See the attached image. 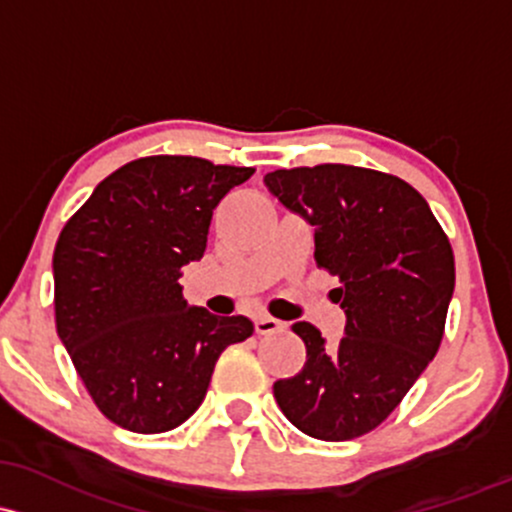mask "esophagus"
<instances>
[{"instance_id":"obj_1","label":"esophagus","mask_w":512,"mask_h":512,"mask_svg":"<svg viewBox=\"0 0 512 512\" xmlns=\"http://www.w3.org/2000/svg\"><path fill=\"white\" fill-rule=\"evenodd\" d=\"M255 330L260 335H272V333H279V330H284V323L272 316H260L255 318Z\"/></svg>"}]
</instances>
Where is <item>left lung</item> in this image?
I'll return each mask as SVG.
<instances>
[{"mask_svg": "<svg viewBox=\"0 0 512 512\" xmlns=\"http://www.w3.org/2000/svg\"><path fill=\"white\" fill-rule=\"evenodd\" d=\"M269 192L316 230V262L340 279L345 335L328 345L306 320V364L274 381L291 423L325 442L355 440L389 418L437 355L454 294V255L408 182L352 165L265 174Z\"/></svg>", "mask_w": 512, "mask_h": 512, "instance_id": "obj_1", "label": "left lung"}]
</instances>
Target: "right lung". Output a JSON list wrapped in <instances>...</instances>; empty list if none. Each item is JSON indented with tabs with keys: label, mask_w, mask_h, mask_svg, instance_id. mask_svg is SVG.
<instances>
[{
	"label": "right lung",
	"mask_w": 512,
	"mask_h": 512,
	"mask_svg": "<svg viewBox=\"0 0 512 512\" xmlns=\"http://www.w3.org/2000/svg\"><path fill=\"white\" fill-rule=\"evenodd\" d=\"M252 167L189 155L128 162L97 184L53 252L55 325L89 396L111 423L155 435L204 401L218 357L255 325L182 296L204 257L213 209Z\"/></svg>",
	"instance_id": "obj_1"
}]
</instances>
